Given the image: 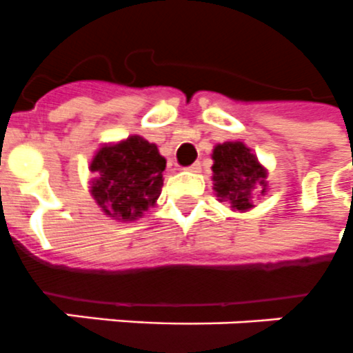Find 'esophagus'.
<instances>
[{
  "mask_svg": "<svg viewBox=\"0 0 353 353\" xmlns=\"http://www.w3.org/2000/svg\"><path fill=\"white\" fill-rule=\"evenodd\" d=\"M186 170H190V172H199V170H201V163H199V161L194 163V165H190V167H186Z\"/></svg>",
  "mask_w": 353,
  "mask_h": 353,
  "instance_id": "34e87169",
  "label": "esophagus"
}]
</instances>
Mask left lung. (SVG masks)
I'll return each mask as SVG.
<instances>
[{
  "label": "left lung",
  "instance_id": "1",
  "mask_svg": "<svg viewBox=\"0 0 353 353\" xmlns=\"http://www.w3.org/2000/svg\"><path fill=\"white\" fill-rule=\"evenodd\" d=\"M214 190L217 197L228 199L234 208H252L250 190L261 186L265 192L266 172L257 157L243 143H223L214 148Z\"/></svg>",
  "mask_w": 353,
  "mask_h": 353
}]
</instances>
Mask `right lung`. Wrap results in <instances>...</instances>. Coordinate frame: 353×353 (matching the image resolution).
<instances>
[{
    "mask_svg": "<svg viewBox=\"0 0 353 353\" xmlns=\"http://www.w3.org/2000/svg\"><path fill=\"white\" fill-rule=\"evenodd\" d=\"M165 157L156 145L139 136L112 147H103L90 163L97 176L92 185L96 203L116 219H136L161 194Z\"/></svg>",
    "mask_w": 353,
    "mask_h": 353,
    "instance_id": "1",
    "label": "right lung"
}]
</instances>
